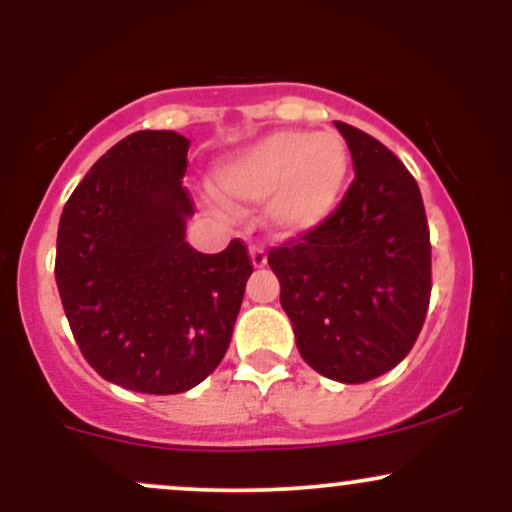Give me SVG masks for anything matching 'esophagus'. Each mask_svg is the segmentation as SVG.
<instances>
[{"label": "esophagus", "instance_id": "esophagus-1", "mask_svg": "<svg viewBox=\"0 0 512 512\" xmlns=\"http://www.w3.org/2000/svg\"><path fill=\"white\" fill-rule=\"evenodd\" d=\"M250 260L255 269H262L267 264V252H264L262 245H250Z\"/></svg>", "mask_w": 512, "mask_h": 512}]
</instances>
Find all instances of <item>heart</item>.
Segmentation results:
<instances>
[{
	"label": "heart",
	"mask_w": 512,
	"mask_h": 512,
	"mask_svg": "<svg viewBox=\"0 0 512 512\" xmlns=\"http://www.w3.org/2000/svg\"><path fill=\"white\" fill-rule=\"evenodd\" d=\"M349 166V146L337 132L279 129L228 156L216 168V187L236 204L269 199V226L281 236H301L337 209Z\"/></svg>",
	"instance_id": "obj_1"
}]
</instances>
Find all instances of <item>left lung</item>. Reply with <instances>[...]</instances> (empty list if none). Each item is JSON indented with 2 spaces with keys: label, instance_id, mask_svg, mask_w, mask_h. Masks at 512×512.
<instances>
[{
  "label": "left lung",
  "instance_id": "obj_1",
  "mask_svg": "<svg viewBox=\"0 0 512 512\" xmlns=\"http://www.w3.org/2000/svg\"><path fill=\"white\" fill-rule=\"evenodd\" d=\"M356 178L313 231L267 255L303 361L337 383H368L409 354L431 301L424 199L404 163L334 122Z\"/></svg>",
  "mask_w": 512,
  "mask_h": 512
}]
</instances>
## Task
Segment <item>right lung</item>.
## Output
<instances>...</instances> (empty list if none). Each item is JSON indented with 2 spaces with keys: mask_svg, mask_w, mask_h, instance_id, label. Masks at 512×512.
I'll list each match as a JSON object with an SVG mask.
<instances>
[{
  "mask_svg": "<svg viewBox=\"0 0 512 512\" xmlns=\"http://www.w3.org/2000/svg\"><path fill=\"white\" fill-rule=\"evenodd\" d=\"M187 149L170 129L129 134L76 185L57 228L55 279L81 354L146 395H178L219 366L252 274L243 240L219 255L185 240Z\"/></svg>",
  "mask_w": 512,
  "mask_h": 512,
  "instance_id": "obj_1",
  "label": "right lung"
}]
</instances>
